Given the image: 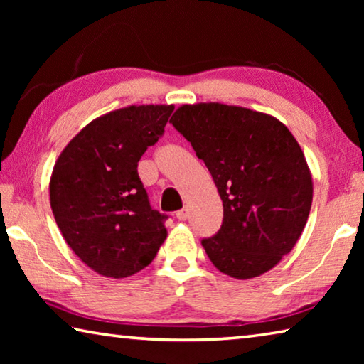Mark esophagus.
Returning <instances> with one entry per match:
<instances>
[{
    "mask_svg": "<svg viewBox=\"0 0 364 364\" xmlns=\"http://www.w3.org/2000/svg\"><path fill=\"white\" fill-rule=\"evenodd\" d=\"M188 217H189V212H188V208H181V210H178V212H176V218L180 220V221L188 220Z\"/></svg>",
    "mask_w": 364,
    "mask_h": 364,
    "instance_id": "obj_1",
    "label": "esophagus"
}]
</instances>
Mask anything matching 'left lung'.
<instances>
[{"instance_id": "obj_1", "label": "left lung", "mask_w": 364, "mask_h": 364, "mask_svg": "<svg viewBox=\"0 0 364 364\" xmlns=\"http://www.w3.org/2000/svg\"><path fill=\"white\" fill-rule=\"evenodd\" d=\"M170 122L223 200V225L202 241L213 267L236 279L274 268L297 244L313 200L297 139L273 115L221 102L183 104Z\"/></svg>"}]
</instances>
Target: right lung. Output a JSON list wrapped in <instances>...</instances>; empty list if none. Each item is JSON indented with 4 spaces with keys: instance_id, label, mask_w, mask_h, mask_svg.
Segmentation results:
<instances>
[{
    "instance_id": "obj_1",
    "label": "right lung",
    "mask_w": 364,
    "mask_h": 364,
    "mask_svg": "<svg viewBox=\"0 0 364 364\" xmlns=\"http://www.w3.org/2000/svg\"><path fill=\"white\" fill-rule=\"evenodd\" d=\"M173 104L128 106L91 120L54 164L49 202L69 247L106 278L149 264L167 237L152 210L138 162L164 133Z\"/></svg>"
}]
</instances>
